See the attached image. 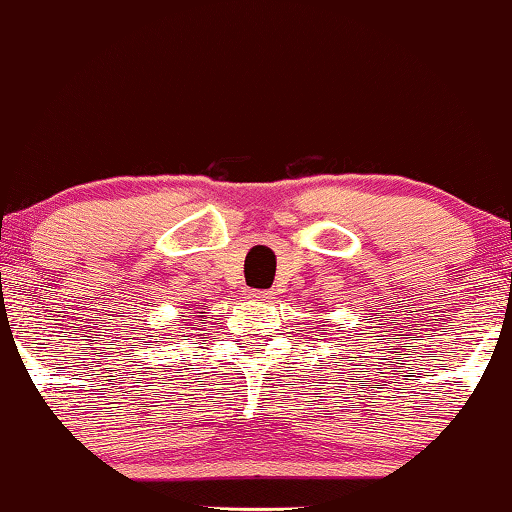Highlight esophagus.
<instances>
[{"label":"esophagus","instance_id":"1","mask_svg":"<svg viewBox=\"0 0 512 512\" xmlns=\"http://www.w3.org/2000/svg\"><path fill=\"white\" fill-rule=\"evenodd\" d=\"M249 300H256V303H268V300L272 298V291L268 289H247V293H244Z\"/></svg>","mask_w":512,"mask_h":512}]
</instances>
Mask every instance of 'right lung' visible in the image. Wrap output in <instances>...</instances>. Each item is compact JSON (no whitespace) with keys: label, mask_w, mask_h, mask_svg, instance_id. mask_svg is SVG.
<instances>
[{"label":"right lung","mask_w":512,"mask_h":512,"mask_svg":"<svg viewBox=\"0 0 512 512\" xmlns=\"http://www.w3.org/2000/svg\"><path fill=\"white\" fill-rule=\"evenodd\" d=\"M184 326H186V321H184Z\"/></svg>","instance_id":"1"}]
</instances>
